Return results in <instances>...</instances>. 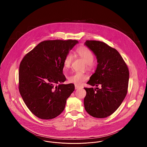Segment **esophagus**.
I'll return each instance as SVG.
<instances>
[{
	"label": "esophagus",
	"instance_id": "obj_1",
	"mask_svg": "<svg viewBox=\"0 0 147 147\" xmlns=\"http://www.w3.org/2000/svg\"><path fill=\"white\" fill-rule=\"evenodd\" d=\"M79 88H80L79 86H78V85H75V89H79Z\"/></svg>",
	"mask_w": 147,
	"mask_h": 147
}]
</instances>
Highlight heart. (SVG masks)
Returning <instances> with one entry per match:
<instances>
[{
    "instance_id": "obj_1",
    "label": "heart",
    "mask_w": 147,
    "mask_h": 147,
    "mask_svg": "<svg viewBox=\"0 0 147 147\" xmlns=\"http://www.w3.org/2000/svg\"><path fill=\"white\" fill-rule=\"evenodd\" d=\"M76 51L78 56L86 63L87 67L88 68H91L94 61V56L91 51L86 47H80L78 48ZM73 59V55L72 53H68L64 61V67L65 69L70 68ZM87 79L88 77L86 75L79 72H76L69 77L68 81L71 83L79 85Z\"/></svg>"
}]
</instances>
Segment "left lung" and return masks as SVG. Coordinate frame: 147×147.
I'll list each match as a JSON object with an SVG mask.
<instances>
[{
    "instance_id": "8db88e82",
    "label": "left lung",
    "mask_w": 147,
    "mask_h": 147,
    "mask_svg": "<svg viewBox=\"0 0 147 147\" xmlns=\"http://www.w3.org/2000/svg\"><path fill=\"white\" fill-rule=\"evenodd\" d=\"M96 56V69L87 84L101 88H84L85 109L96 118H105L112 115L126 97L129 81L128 67L115 49L101 41L86 40L85 42Z\"/></svg>"
}]
</instances>
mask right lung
Instances as JSON below:
<instances>
[{"mask_svg":"<svg viewBox=\"0 0 147 147\" xmlns=\"http://www.w3.org/2000/svg\"><path fill=\"white\" fill-rule=\"evenodd\" d=\"M77 43L72 40L44 41L21 61L19 89L25 104L37 117L49 119L59 115L74 90V84L61 83L66 80L64 59Z\"/></svg>","mask_w":147,"mask_h":147,"instance_id":"add662e5","label":"right lung"}]
</instances>
